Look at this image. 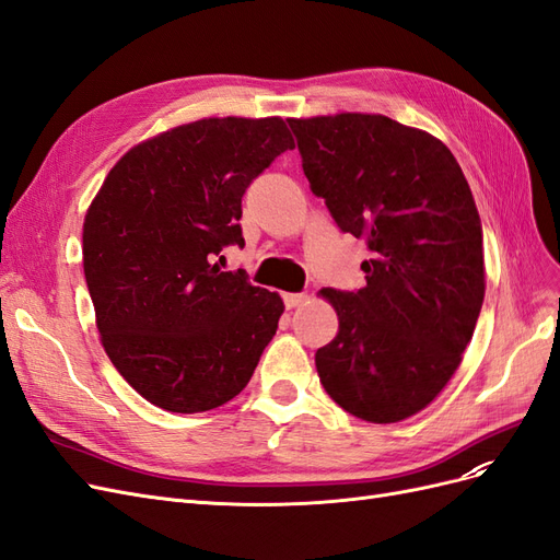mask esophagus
<instances>
[{
  "mask_svg": "<svg viewBox=\"0 0 560 560\" xmlns=\"http://www.w3.org/2000/svg\"><path fill=\"white\" fill-rule=\"evenodd\" d=\"M311 301V296L306 294V292H299V294H284V306L287 308H299V306H303V303H308Z\"/></svg>",
  "mask_w": 560,
  "mask_h": 560,
  "instance_id": "esophagus-1",
  "label": "esophagus"
}]
</instances>
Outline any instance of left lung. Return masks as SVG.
Wrapping results in <instances>:
<instances>
[{
	"label": "left lung",
	"instance_id": "1",
	"mask_svg": "<svg viewBox=\"0 0 560 560\" xmlns=\"http://www.w3.org/2000/svg\"><path fill=\"white\" fill-rule=\"evenodd\" d=\"M315 196L341 231L366 238L360 292L322 290L338 315L315 352L327 395L366 422L432 404L471 341L486 294L481 219L434 135L383 114L287 118Z\"/></svg>",
	"mask_w": 560,
	"mask_h": 560
}]
</instances>
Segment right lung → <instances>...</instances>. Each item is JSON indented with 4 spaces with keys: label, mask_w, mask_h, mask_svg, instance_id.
<instances>
[{
    "label": "right lung",
    "mask_w": 560,
    "mask_h": 560,
    "mask_svg": "<svg viewBox=\"0 0 560 560\" xmlns=\"http://www.w3.org/2000/svg\"><path fill=\"white\" fill-rule=\"evenodd\" d=\"M294 138L280 116H210L128 149L83 219V276L107 358L135 393L200 413L249 383L284 303L219 252L245 245L249 182Z\"/></svg>",
    "instance_id": "add662e5"
}]
</instances>
